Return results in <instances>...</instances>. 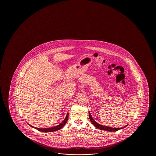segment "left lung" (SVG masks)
Here are the masks:
<instances>
[{
    "label": "left lung",
    "instance_id": "left-lung-1",
    "mask_svg": "<svg viewBox=\"0 0 156 156\" xmlns=\"http://www.w3.org/2000/svg\"><path fill=\"white\" fill-rule=\"evenodd\" d=\"M89 119L90 121H91V122L92 123L94 126H95L97 128H98L99 129L109 131V132H116V131H118L119 130L123 129V128L126 127L128 126V125H126L125 126H123V128H112V127H110V126H102V125H100L99 123H97L96 121H95V120L93 119V117L91 116L89 111Z\"/></svg>",
    "mask_w": 156,
    "mask_h": 156
}]
</instances>
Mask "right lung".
<instances>
[{
	"label": "right lung",
	"mask_w": 156,
	"mask_h": 156,
	"mask_svg": "<svg viewBox=\"0 0 156 156\" xmlns=\"http://www.w3.org/2000/svg\"><path fill=\"white\" fill-rule=\"evenodd\" d=\"M68 117H69V113H67V114L65 118V119L63 120V122L61 123H60L59 125H57L56 126H53L51 128H36L34 126H30V124L28 123V124L30 126V127L32 128H34V129L39 130L40 132H55V131H57L58 130H60L63 127L66 123H67V121L68 120Z\"/></svg>",
	"instance_id": "add662e5"
}]
</instances>
